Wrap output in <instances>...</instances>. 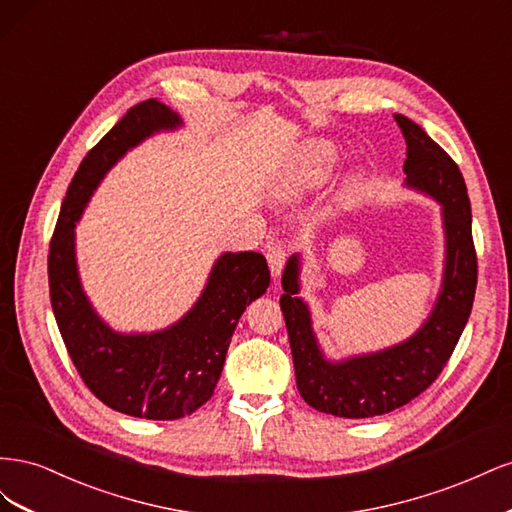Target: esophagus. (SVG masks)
I'll list each match as a JSON object with an SVG mask.
<instances>
[{"label":"esophagus","instance_id":"1","mask_svg":"<svg viewBox=\"0 0 512 512\" xmlns=\"http://www.w3.org/2000/svg\"><path fill=\"white\" fill-rule=\"evenodd\" d=\"M286 260H288L286 245L280 243V241L271 243L269 250H267V262H269V269H271L273 275H280V273H282V269H284V265H286Z\"/></svg>","mask_w":512,"mask_h":512}]
</instances>
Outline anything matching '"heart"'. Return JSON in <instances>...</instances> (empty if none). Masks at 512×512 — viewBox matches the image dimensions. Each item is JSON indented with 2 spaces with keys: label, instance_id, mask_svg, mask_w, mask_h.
<instances>
[{
  "label": "heart",
  "instance_id": "heart-1",
  "mask_svg": "<svg viewBox=\"0 0 512 512\" xmlns=\"http://www.w3.org/2000/svg\"><path fill=\"white\" fill-rule=\"evenodd\" d=\"M331 160H333V151L327 145H312L305 151V160H303V166L299 173L288 177L282 183V192L294 194L307 181H314L320 173H324V168H327V164Z\"/></svg>",
  "mask_w": 512,
  "mask_h": 512
}]
</instances>
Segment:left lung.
I'll return each mask as SVG.
<instances>
[{
	"instance_id": "obj_1",
	"label": "left lung",
	"mask_w": 512,
	"mask_h": 512,
	"mask_svg": "<svg viewBox=\"0 0 512 512\" xmlns=\"http://www.w3.org/2000/svg\"><path fill=\"white\" fill-rule=\"evenodd\" d=\"M406 138L408 185L438 198L444 207L446 269L436 307L408 342L346 363L322 359L307 305L299 292V258L282 275L280 299L286 320L297 389L309 406L344 418H369L410 404L438 380L470 318L478 262L466 181L455 160L404 115H393Z\"/></svg>"
}]
</instances>
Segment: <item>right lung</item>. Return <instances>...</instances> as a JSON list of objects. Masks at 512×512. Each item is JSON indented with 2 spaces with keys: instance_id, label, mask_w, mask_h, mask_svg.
I'll use <instances>...</instances> for the list:
<instances>
[{
  "instance_id": "1",
  "label": "right lung",
  "mask_w": 512,
  "mask_h": 512,
  "mask_svg": "<svg viewBox=\"0 0 512 512\" xmlns=\"http://www.w3.org/2000/svg\"><path fill=\"white\" fill-rule=\"evenodd\" d=\"M179 123L156 98L132 106L76 170L49 245L51 305L76 371L102 404L151 421H175L211 399L241 314L271 282L265 256L228 252L215 262L188 316L151 335L111 331L85 299L74 262V222L123 153L151 132Z\"/></svg>"
}]
</instances>
